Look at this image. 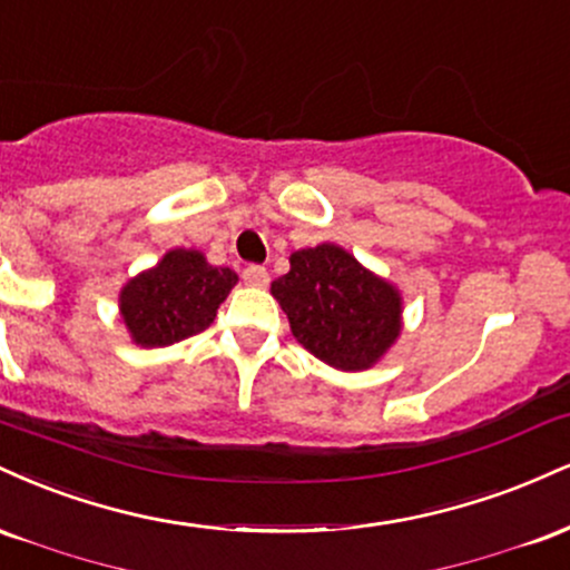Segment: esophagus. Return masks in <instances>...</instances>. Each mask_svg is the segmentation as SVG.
<instances>
[{"mask_svg": "<svg viewBox=\"0 0 570 570\" xmlns=\"http://www.w3.org/2000/svg\"><path fill=\"white\" fill-rule=\"evenodd\" d=\"M243 279H245V285L266 287L269 285V272H266L264 266H247V269L243 272Z\"/></svg>", "mask_w": 570, "mask_h": 570, "instance_id": "34e87169", "label": "esophagus"}]
</instances>
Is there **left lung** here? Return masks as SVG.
<instances>
[{"label":"left lung","mask_w":570,"mask_h":570,"mask_svg":"<svg viewBox=\"0 0 570 570\" xmlns=\"http://www.w3.org/2000/svg\"><path fill=\"white\" fill-rule=\"evenodd\" d=\"M304 350L336 371H367L403 331V296L344 247L296 250L291 272L272 283Z\"/></svg>","instance_id":"obj_1"}]
</instances>
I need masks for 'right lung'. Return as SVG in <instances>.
<instances>
[{
  "mask_svg": "<svg viewBox=\"0 0 570 570\" xmlns=\"http://www.w3.org/2000/svg\"><path fill=\"white\" fill-rule=\"evenodd\" d=\"M234 285L232 269L210 266L199 250L176 247L122 287L119 314L138 346H170L210 327Z\"/></svg>",
  "mask_w": 570,
  "mask_h": 570,
  "instance_id": "1",
  "label": "right lung"
}]
</instances>
